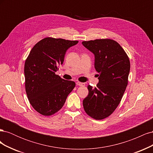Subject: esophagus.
Wrapping results in <instances>:
<instances>
[{"label":"esophagus","instance_id":"obj_1","mask_svg":"<svg viewBox=\"0 0 153 153\" xmlns=\"http://www.w3.org/2000/svg\"><path fill=\"white\" fill-rule=\"evenodd\" d=\"M76 84L77 85H78V86H85V84H84V83H82V82H77L76 83Z\"/></svg>","mask_w":153,"mask_h":153}]
</instances>
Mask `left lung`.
<instances>
[{"label":"left lung","instance_id":"left-lung-1","mask_svg":"<svg viewBox=\"0 0 153 153\" xmlns=\"http://www.w3.org/2000/svg\"><path fill=\"white\" fill-rule=\"evenodd\" d=\"M94 55V68L99 74L97 87L89 85V94L83 100L85 112L96 120L108 117L116 109L128 85L130 62L120 45L112 39L83 41Z\"/></svg>","mask_w":153,"mask_h":153}]
</instances>
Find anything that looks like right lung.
<instances>
[{
    "instance_id": "obj_1",
    "label": "right lung",
    "mask_w": 153,
    "mask_h": 153,
    "mask_svg": "<svg viewBox=\"0 0 153 153\" xmlns=\"http://www.w3.org/2000/svg\"><path fill=\"white\" fill-rule=\"evenodd\" d=\"M78 41L46 38L32 48L24 66L25 91L29 102L41 115H53L61 110L75 87L55 72L63 64L68 48Z\"/></svg>"
}]
</instances>
